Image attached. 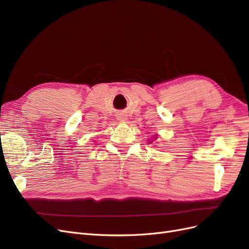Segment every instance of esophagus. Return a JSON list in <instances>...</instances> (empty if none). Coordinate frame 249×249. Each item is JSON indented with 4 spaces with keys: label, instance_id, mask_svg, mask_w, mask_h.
I'll use <instances>...</instances> for the list:
<instances>
[{
    "label": "esophagus",
    "instance_id": "34e87169",
    "mask_svg": "<svg viewBox=\"0 0 249 249\" xmlns=\"http://www.w3.org/2000/svg\"><path fill=\"white\" fill-rule=\"evenodd\" d=\"M119 119H120V120H124L125 117H124V116H119Z\"/></svg>",
    "mask_w": 249,
    "mask_h": 249
}]
</instances>
